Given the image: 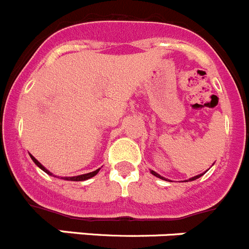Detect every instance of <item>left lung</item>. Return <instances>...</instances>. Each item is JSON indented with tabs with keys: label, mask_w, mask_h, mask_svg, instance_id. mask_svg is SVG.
I'll list each match as a JSON object with an SVG mask.
<instances>
[{
	"label": "left lung",
	"mask_w": 249,
	"mask_h": 249,
	"mask_svg": "<svg viewBox=\"0 0 249 249\" xmlns=\"http://www.w3.org/2000/svg\"><path fill=\"white\" fill-rule=\"evenodd\" d=\"M151 174L154 175V176H156V178H162V180H166V178H162V176H160V175H159V174H156L155 171H152V170H151ZM202 175H203V174H201V175H197V176H194V178H190L189 181H194V180H196V178H201V176H202Z\"/></svg>",
	"instance_id": "obj_1"
}]
</instances>
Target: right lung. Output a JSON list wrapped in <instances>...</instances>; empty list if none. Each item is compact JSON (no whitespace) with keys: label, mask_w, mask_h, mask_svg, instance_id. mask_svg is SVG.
I'll return each instance as SVG.
<instances>
[{"label":"right lung","mask_w":249,"mask_h":249,"mask_svg":"<svg viewBox=\"0 0 249 249\" xmlns=\"http://www.w3.org/2000/svg\"><path fill=\"white\" fill-rule=\"evenodd\" d=\"M30 156H31V159H32V160H33V162H35L36 165H37V166L39 167V169L43 170V171L46 172V174H48V175H51V176H53L52 172L48 171V170H47L46 167H44L43 165H42V163L37 160V159L33 158L32 155H30ZM99 170L100 169L95 170V171H93V172H88V174H84V175H78V176H73V178H64V180H69V181H84V180H88V178H93V176H95V175H97L98 172H99Z\"/></svg>","instance_id":"add662e5"}]
</instances>
